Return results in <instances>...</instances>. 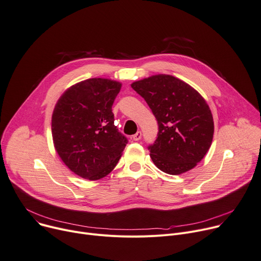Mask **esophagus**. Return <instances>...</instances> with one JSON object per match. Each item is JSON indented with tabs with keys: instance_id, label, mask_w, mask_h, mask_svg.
Segmentation results:
<instances>
[{
	"instance_id": "1",
	"label": "esophagus",
	"mask_w": 261,
	"mask_h": 261,
	"mask_svg": "<svg viewBox=\"0 0 261 261\" xmlns=\"http://www.w3.org/2000/svg\"><path fill=\"white\" fill-rule=\"evenodd\" d=\"M132 138H133V140H139L140 138H141V132L140 131H137L133 136H132Z\"/></svg>"
}]
</instances>
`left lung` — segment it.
Here are the masks:
<instances>
[{"label":"left lung","mask_w":261,"mask_h":261,"mask_svg":"<svg viewBox=\"0 0 261 261\" xmlns=\"http://www.w3.org/2000/svg\"><path fill=\"white\" fill-rule=\"evenodd\" d=\"M131 87L145 99L158 124L157 137L148 147L154 164L170 175L195 168L209 150L215 130L201 94L170 75H155Z\"/></svg>","instance_id":"1"}]
</instances>
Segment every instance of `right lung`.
<instances>
[{
  "label": "right lung",
  "mask_w": 261,
  "mask_h": 261,
  "mask_svg": "<svg viewBox=\"0 0 261 261\" xmlns=\"http://www.w3.org/2000/svg\"><path fill=\"white\" fill-rule=\"evenodd\" d=\"M122 84L92 78L68 88L52 116L55 149L76 175L98 180L121 158L128 138L114 125L112 105Z\"/></svg>",
  "instance_id": "1"
}]
</instances>
